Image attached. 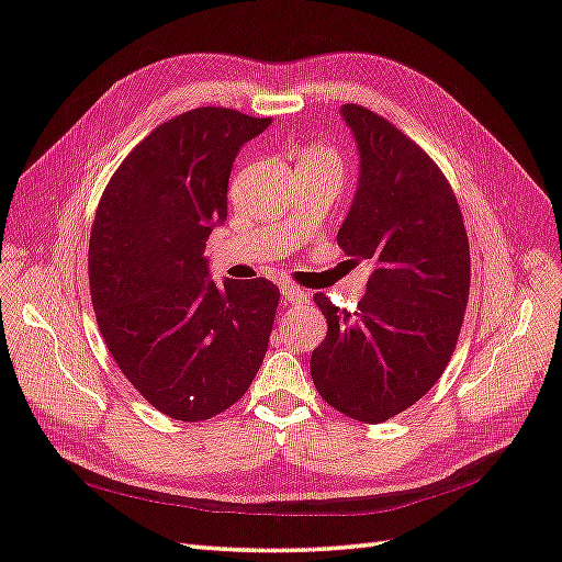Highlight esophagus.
<instances>
[{
  "instance_id": "esophagus-1",
  "label": "esophagus",
  "mask_w": 562,
  "mask_h": 562,
  "mask_svg": "<svg viewBox=\"0 0 562 562\" xmlns=\"http://www.w3.org/2000/svg\"><path fill=\"white\" fill-rule=\"evenodd\" d=\"M281 291H283V297H285V302H288V305H302V302H305V300H307V295H305V293H302V291H300V288H297V285H293V283H288V285H283V288H281Z\"/></svg>"
}]
</instances>
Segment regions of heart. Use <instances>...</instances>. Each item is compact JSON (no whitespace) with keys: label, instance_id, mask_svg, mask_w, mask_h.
<instances>
[{"label":"heart","instance_id":"1","mask_svg":"<svg viewBox=\"0 0 562 562\" xmlns=\"http://www.w3.org/2000/svg\"><path fill=\"white\" fill-rule=\"evenodd\" d=\"M314 160H336V162H338V156L333 154V150H330L328 146L312 144V146H307L305 150H302L300 165H302V162H314Z\"/></svg>","mask_w":562,"mask_h":562}]
</instances>
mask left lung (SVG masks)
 <instances>
[{"mask_svg": "<svg viewBox=\"0 0 562 562\" xmlns=\"http://www.w3.org/2000/svg\"><path fill=\"white\" fill-rule=\"evenodd\" d=\"M361 175L338 246L369 262L367 295L338 310L316 293L328 333L312 352L316 392L340 414L383 423L414 406L457 350L470 293V248L457 195L412 136L345 103Z\"/></svg>", "mask_w": 562, "mask_h": 562, "instance_id": "8db88e82", "label": "left lung"}]
</instances>
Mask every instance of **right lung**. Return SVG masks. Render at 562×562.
Returning <instances> with one entry per match:
<instances>
[{
	"label": "right lung",
	"mask_w": 562,
	"mask_h": 562,
	"mask_svg": "<svg viewBox=\"0 0 562 562\" xmlns=\"http://www.w3.org/2000/svg\"><path fill=\"white\" fill-rule=\"evenodd\" d=\"M271 117L203 105L158 125L105 184L89 236V293L105 347L142 397L199 423L244 397L279 307L269 279H207L234 158Z\"/></svg>",
	"instance_id": "obj_1"
}]
</instances>
